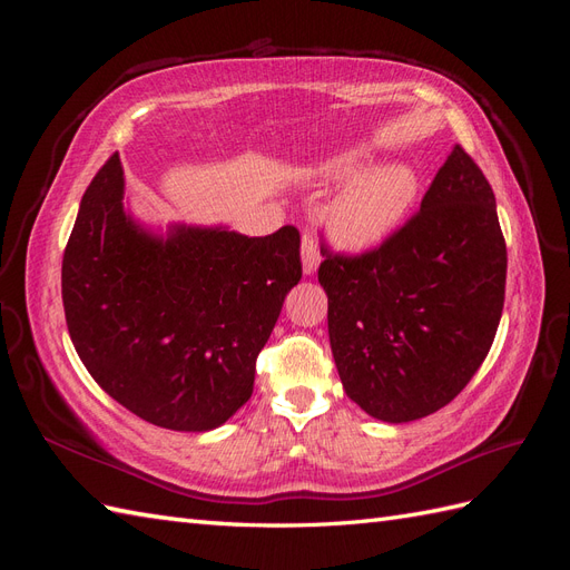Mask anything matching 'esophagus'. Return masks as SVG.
<instances>
[{
  "instance_id": "esophagus-1",
  "label": "esophagus",
  "mask_w": 570,
  "mask_h": 570,
  "mask_svg": "<svg viewBox=\"0 0 570 570\" xmlns=\"http://www.w3.org/2000/svg\"><path fill=\"white\" fill-rule=\"evenodd\" d=\"M318 264H321V254H318V247H316V239H314V235L304 233V237H302V268H304V275H314Z\"/></svg>"
}]
</instances>
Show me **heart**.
Here are the masks:
<instances>
[{
  "instance_id": "1",
  "label": "heart",
  "mask_w": 570,
  "mask_h": 570,
  "mask_svg": "<svg viewBox=\"0 0 570 570\" xmlns=\"http://www.w3.org/2000/svg\"><path fill=\"white\" fill-rule=\"evenodd\" d=\"M361 151L337 154L316 166L321 185L350 183L325 212V233L342 252H368L381 247L400 230L419 199V176L406 164H381L368 171Z\"/></svg>"
}]
</instances>
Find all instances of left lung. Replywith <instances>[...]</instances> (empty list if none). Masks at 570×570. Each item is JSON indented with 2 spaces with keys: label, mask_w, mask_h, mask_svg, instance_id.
<instances>
[{
  "label": "left lung",
  "mask_w": 570,
  "mask_h": 570,
  "mask_svg": "<svg viewBox=\"0 0 570 570\" xmlns=\"http://www.w3.org/2000/svg\"><path fill=\"white\" fill-rule=\"evenodd\" d=\"M344 392L409 423L450 404L485 361L504 308L507 245L494 193L459 145L402 230L318 268Z\"/></svg>",
  "instance_id": "obj_1"
}]
</instances>
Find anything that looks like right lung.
<instances>
[{
	"instance_id": "right-lung-1",
	"label": "right lung",
	"mask_w": 570,
	"mask_h": 570,
	"mask_svg": "<svg viewBox=\"0 0 570 570\" xmlns=\"http://www.w3.org/2000/svg\"><path fill=\"white\" fill-rule=\"evenodd\" d=\"M302 278L299 233L151 230L126 209L118 154L85 189L61 266L73 347L111 400L147 423L206 433L254 390L256 356Z\"/></svg>"
}]
</instances>
